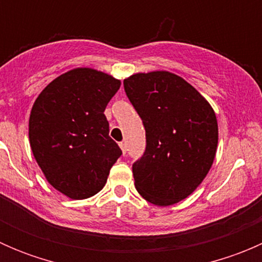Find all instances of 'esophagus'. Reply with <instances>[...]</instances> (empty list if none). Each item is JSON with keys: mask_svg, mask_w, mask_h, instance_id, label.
Masks as SVG:
<instances>
[{"mask_svg": "<svg viewBox=\"0 0 262 262\" xmlns=\"http://www.w3.org/2000/svg\"><path fill=\"white\" fill-rule=\"evenodd\" d=\"M119 147L121 148V152H123V155L125 156V153H126V147H125V143H124V142H120V143H119Z\"/></svg>", "mask_w": 262, "mask_h": 262, "instance_id": "esophagus-1", "label": "esophagus"}]
</instances>
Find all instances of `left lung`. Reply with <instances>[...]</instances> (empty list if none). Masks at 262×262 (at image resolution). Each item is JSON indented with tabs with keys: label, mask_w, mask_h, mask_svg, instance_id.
I'll list each match as a JSON object with an SVG mask.
<instances>
[{
	"label": "left lung",
	"mask_w": 262,
	"mask_h": 262,
	"mask_svg": "<svg viewBox=\"0 0 262 262\" xmlns=\"http://www.w3.org/2000/svg\"><path fill=\"white\" fill-rule=\"evenodd\" d=\"M124 90L146 129V152L133 163L137 191L158 207L186 199L215 158L213 107L189 82L167 71L132 75Z\"/></svg>",
	"instance_id": "obj_1"
}]
</instances>
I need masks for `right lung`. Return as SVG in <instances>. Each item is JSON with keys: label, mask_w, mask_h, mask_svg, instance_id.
Masks as SVG:
<instances>
[{"label": "right lung", "mask_w": 262, "mask_h": 262, "mask_svg": "<svg viewBox=\"0 0 262 262\" xmlns=\"http://www.w3.org/2000/svg\"><path fill=\"white\" fill-rule=\"evenodd\" d=\"M121 82L94 68H75L36 97L29 141L48 182L70 199L94 196L105 186L121 149L109 137L104 112Z\"/></svg>", "instance_id": "1"}]
</instances>
